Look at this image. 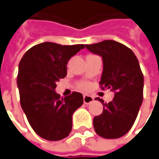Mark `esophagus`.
<instances>
[{
    "label": "esophagus",
    "mask_w": 159,
    "mask_h": 159,
    "mask_svg": "<svg viewBox=\"0 0 159 159\" xmlns=\"http://www.w3.org/2000/svg\"><path fill=\"white\" fill-rule=\"evenodd\" d=\"M93 101H94L93 97H91V96H89V95H87V94L84 95V102L85 104L91 103V102H93Z\"/></svg>",
    "instance_id": "obj_1"
}]
</instances>
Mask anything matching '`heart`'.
<instances>
[{
  "label": "heart",
  "mask_w": 159,
  "mask_h": 159,
  "mask_svg": "<svg viewBox=\"0 0 159 159\" xmlns=\"http://www.w3.org/2000/svg\"><path fill=\"white\" fill-rule=\"evenodd\" d=\"M89 87V84H87V83H83V84H80V88L81 89H88Z\"/></svg>",
  "instance_id": "obj_1"
}]
</instances>
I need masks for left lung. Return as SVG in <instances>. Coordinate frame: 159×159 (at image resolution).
Instances as JSON below:
<instances>
[{"label":"left lung","mask_w":159,"mask_h":159,"mask_svg":"<svg viewBox=\"0 0 159 159\" xmlns=\"http://www.w3.org/2000/svg\"><path fill=\"white\" fill-rule=\"evenodd\" d=\"M89 51L102 57V73L99 84L114 92L111 102L95 98L103 105L102 113L94 117L96 132L104 139H118L129 131L143 102V75L139 60L122 43L105 40L85 45Z\"/></svg>","instance_id":"obj_1"}]
</instances>
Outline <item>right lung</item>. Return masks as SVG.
I'll use <instances>...</instances> for the list:
<instances>
[{
    "label": "right lung",
    "instance_id": "1",
    "mask_svg": "<svg viewBox=\"0 0 159 159\" xmlns=\"http://www.w3.org/2000/svg\"><path fill=\"white\" fill-rule=\"evenodd\" d=\"M83 48L84 44L40 43L30 48L19 63L20 106L32 129L43 139L57 141L70 133L72 115L84 103L83 95L73 92L61 98L56 88L57 82L67 75L69 60Z\"/></svg>",
    "mask_w": 159,
    "mask_h": 159
}]
</instances>
